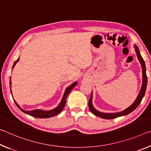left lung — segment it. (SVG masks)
<instances>
[{"mask_svg": "<svg viewBox=\"0 0 151 151\" xmlns=\"http://www.w3.org/2000/svg\"><path fill=\"white\" fill-rule=\"evenodd\" d=\"M134 48L135 50V52H136V54L137 56L138 60H139V62L141 65L142 67V86L141 88H140V90L139 94L137 97V99H135V101L133 103H132L131 106L128 107L126 109L123 110L121 112H112V113H105V112H102L99 111L98 110H96L93 105V91H92L91 98L89 99L88 101V107L91 112L99 117H101L102 119H115L116 117L121 116H124L127 115V114L131 113L137 109V107L139 105V104L141 102L142 99L145 96V92H146L147 89V73H146V66H145V61L143 60L142 57L140 55V51L139 48H138L136 45H134Z\"/></svg>", "mask_w": 151, "mask_h": 151, "instance_id": "obj_1", "label": "left lung"}]
</instances>
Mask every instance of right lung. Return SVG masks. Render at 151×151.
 <instances>
[{"label":"right lung","mask_w":151,"mask_h":151,"mask_svg":"<svg viewBox=\"0 0 151 151\" xmlns=\"http://www.w3.org/2000/svg\"><path fill=\"white\" fill-rule=\"evenodd\" d=\"M19 57L18 58V59L15 61L13 64V66H12V69H13L14 66L16 65V64L19 62ZM10 88H11V94L12 96V89H11V85H12V82H11V77L10 78ZM77 85V82H74L73 84H71L70 86H68L67 88L65 89V93H64L63 94V96L62 98V100H61L60 103H59V104L54 109H52V110H49V111H43V110L41 109H35V110H32V111H25V110H23L22 109H21V107H20L18 103L16 102V101L13 100L14 101L15 104H16V105L17 106L18 108H19L20 111H22L24 113H26L27 114H29V115L32 116H34L36 117V118H39V119H46V118H50V117L52 116H54L55 115H57V114H59L60 112L63 111V109H64V107L65 106V104H66V97H67L68 94H69L70 92L73 90V88L75 87V86Z\"/></svg>","instance_id":"obj_1"}]
</instances>
